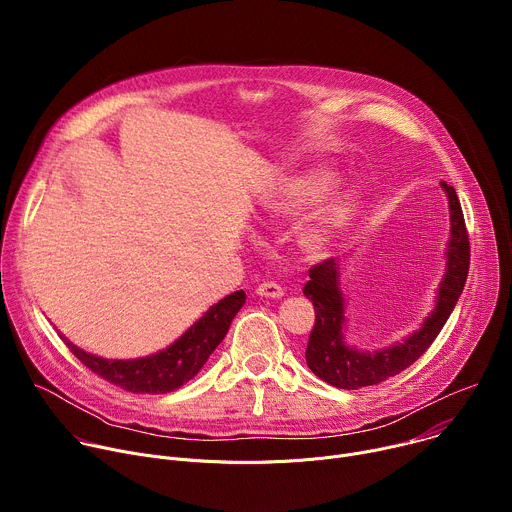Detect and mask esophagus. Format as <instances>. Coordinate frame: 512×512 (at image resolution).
<instances>
[{
	"instance_id": "34e87169",
	"label": "esophagus",
	"mask_w": 512,
	"mask_h": 512,
	"mask_svg": "<svg viewBox=\"0 0 512 512\" xmlns=\"http://www.w3.org/2000/svg\"><path fill=\"white\" fill-rule=\"evenodd\" d=\"M257 294L261 298H281L283 296V289L275 281H263V283L257 285Z\"/></svg>"
}]
</instances>
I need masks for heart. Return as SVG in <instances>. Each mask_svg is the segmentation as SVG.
Masks as SVG:
<instances>
[{
	"mask_svg": "<svg viewBox=\"0 0 512 512\" xmlns=\"http://www.w3.org/2000/svg\"><path fill=\"white\" fill-rule=\"evenodd\" d=\"M334 184L326 172H306L283 180L265 202V214L275 221H289L302 214ZM352 216V202L348 198L332 200L320 206L300 231V247L306 253H318L328 239L340 231Z\"/></svg>",
	"mask_w": 512,
	"mask_h": 512,
	"instance_id": "obj_1",
	"label": "heart"
}]
</instances>
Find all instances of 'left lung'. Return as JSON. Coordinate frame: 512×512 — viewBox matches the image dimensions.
<instances>
[{"instance_id": "8db88e82", "label": "left lung", "mask_w": 512, "mask_h": 512, "mask_svg": "<svg viewBox=\"0 0 512 512\" xmlns=\"http://www.w3.org/2000/svg\"><path fill=\"white\" fill-rule=\"evenodd\" d=\"M450 200V243L446 249V273L437 287L435 308L425 318L419 330L409 334L385 350L369 352L356 350L344 342V298L340 291V265L338 259H326L310 269V279L304 285V296L312 300L316 322L306 348V362L310 371L338 389H360L379 385L411 364L431 346L442 332L468 277L470 267V241L464 223L462 206L452 186L442 182Z\"/></svg>"}]
</instances>
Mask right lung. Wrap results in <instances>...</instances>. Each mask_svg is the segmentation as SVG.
Wrapping results in <instances>:
<instances>
[{
	"instance_id": "obj_1",
	"label": "right lung",
	"mask_w": 512,
	"mask_h": 512,
	"mask_svg": "<svg viewBox=\"0 0 512 512\" xmlns=\"http://www.w3.org/2000/svg\"><path fill=\"white\" fill-rule=\"evenodd\" d=\"M245 291H235L192 324L174 344L168 348L133 360H109L81 350L68 342L62 334L70 352L75 354L89 371L101 379L129 391V393H170L188 383L204 367L214 348L223 342L229 332V326L237 312L245 304Z\"/></svg>"
}]
</instances>
